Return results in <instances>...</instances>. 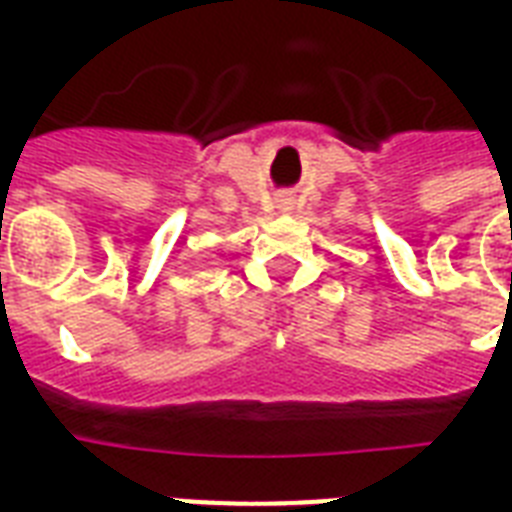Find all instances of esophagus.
Segmentation results:
<instances>
[{
    "label": "esophagus",
    "mask_w": 512,
    "mask_h": 512,
    "mask_svg": "<svg viewBox=\"0 0 512 512\" xmlns=\"http://www.w3.org/2000/svg\"><path fill=\"white\" fill-rule=\"evenodd\" d=\"M284 204H287V201H284V199H281V209H287V207H284Z\"/></svg>",
    "instance_id": "obj_1"
}]
</instances>
